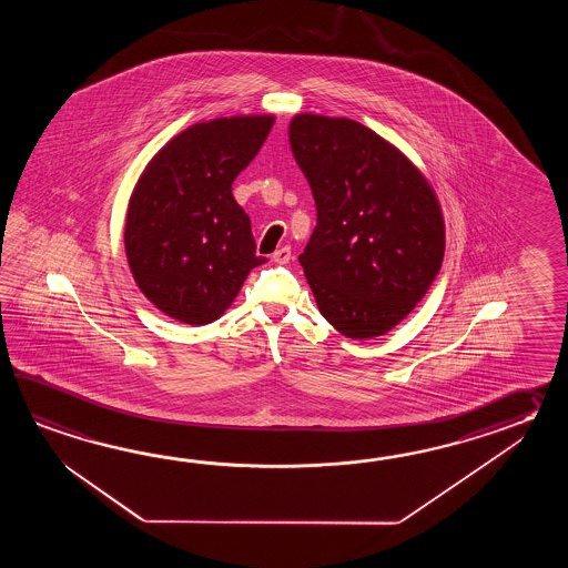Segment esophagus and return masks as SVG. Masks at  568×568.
Wrapping results in <instances>:
<instances>
[{"instance_id": "esophagus-1", "label": "esophagus", "mask_w": 568, "mask_h": 568, "mask_svg": "<svg viewBox=\"0 0 568 568\" xmlns=\"http://www.w3.org/2000/svg\"><path fill=\"white\" fill-rule=\"evenodd\" d=\"M272 260L280 264V266H284V264H288L290 260H292V250H290L288 245H282L272 254Z\"/></svg>"}]
</instances>
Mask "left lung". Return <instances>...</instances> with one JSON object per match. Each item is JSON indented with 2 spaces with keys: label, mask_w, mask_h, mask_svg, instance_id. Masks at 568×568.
I'll use <instances>...</instances> for the list:
<instances>
[{
  "label": "left lung",
  "mask_w": 568,
  "mask_h": 568,
  "mask_svg": "<svg viewBox=\"0 0 568 568\" xmlns=\"http://www.w3.org/2000/svg\"><path fill=\"white\" fill-rule=\"evenodd\" d=\"M288 133L316 205L298 262L318 311L345 337L386 335L443 264L435 191L398 148L357 121L301 113Z\"/></svg>",
  "instance_id": "8db88e82"
}]
</instances>
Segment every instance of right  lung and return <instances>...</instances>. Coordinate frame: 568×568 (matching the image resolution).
I'll return each instance as SVG.
<instances>
[{
	"instance_id": "right-lung-1",
	"label": "right lung",
	"mask_w": 568,
	"mask_h": 568,
	"mask_svg": "<svg viewBox=\"0 0 568 568\" xmlns=\"http://www.w3.org/2000/svg\"><path fill=\"white\" fill-rule=\"evenodd\" d=\"M274 125V115L196 123L150 160L125 219L133 280L162 313L209 325L230 308L255 255L252 223L235 203L237 179Z\"/></svg>"
}]
</instances>
